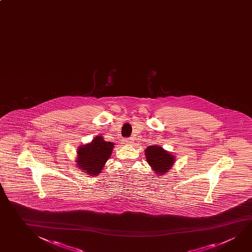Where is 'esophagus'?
Returning <instances> with one entry per match:
<instances>
[{
    "label": "esophagus",
    "mask_w": 252,
    "mask_h": 252,
    "mask_svg": "<svg viewBox=\"0 0 252 252\" xmlns=\"http://www.w3.org/2000/svg\"><path fill=\"white\" fill-rule=\"evenodd\" d=\"M133 138L132 137H130V138H126V139H125L124 142L126 143V144H132V143H133Z\"/></svg>",
    "instance_id": "obj_1"
}]
</instances>
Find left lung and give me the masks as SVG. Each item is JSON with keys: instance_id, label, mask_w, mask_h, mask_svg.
Returning <instances> with one entry per match:
<instances>
[{"instance_id": "1", "label": "left lung", "mask_w": 252, "mask_h": 252, "mask_svg": "<svg viewBox=\"0 0 252 252\" xmlns=\"http://www.w3.org/2000/svg\"><path fill=\"white\" fill-rule=\"evenodd\" d=\"M145 156L147 162L158 176L166 173L175 162L173 155L158 145L149 146L145 150Z\"/></svg>"}]
</instances>
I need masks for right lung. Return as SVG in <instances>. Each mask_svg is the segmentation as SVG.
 Returning a JSON list of instances; mask_svg holds the SVG:
<instances>
[{
	"label": "right lung",
	"mask_w": 252,
	"mask_h": 252,
	"mask_svg": "<svg viewBox=\"0 0 252 252\" xmlns=\"http://www.w3.org/2000/svg\"><path fill=\"white\" fill-rule=\"evenodd\" d=\"M113 147L114 143L111 141H104L102 136L95 137L90 143L78 149L77 166L90 176H96L110 158Z\"/></svg>",
	"instance_id": "obj_1"
}]
</instances>
